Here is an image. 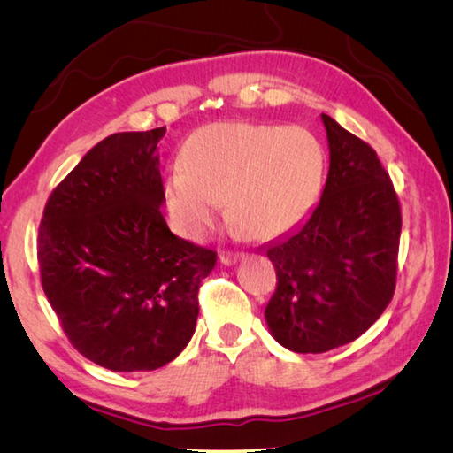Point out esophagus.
<instances>
[{"mask_svg": "<svg viewBox=\"0 0 453 453\" xmlns=\"http://www.w3.org/2000/svg\"><path fill=\"white\" fill-rule=\"evenodd\" d=\"M241 260V255H236V252H220L219 257V263L222 266H233Z\"/></svg>", "mask_w": 453, "mask_h": 453, "instance_id": "34e87169", "label": "esophagus"}]
</instances>
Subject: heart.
<instances>
[{
    "label": "heart",
    "instance_id": "heart-1",
    "mask_svg": "<svg viewBox=\"0 0 453 453\" xmlns=\"http://www.w3.org/2000/svg\"><path fill=\"white\" fill-rule=\"evenodd\" d=\"M180 171L163 182L174 231L198 241L217 220L220 203L249 239L273 241L296 228L320 201L326 149L304 127L211 123L185 141Z\"/></svg>",
    "mask_w": 453,
    "mask_h": 453
}]
</instances>
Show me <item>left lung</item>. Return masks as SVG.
<instances>
[{
    "label": "left lung",
    "instance_id": "obj_1",
    "mask_svg": "<svg viewBox=\"0 0 453 453\" xmlns=\"http://www.w3.org/2000/svg\"><path fill=\"white\" fill-rule=\"evenodd\" d=\"M330 169L320 203L263 249L276 268L265 319L273 338L320 354L362 336L395 287L402 231L398 196L374 149L328 115Z\"/></svg>",
    "mask_w": 453,
    "mask_h": 453
}]
</instances>
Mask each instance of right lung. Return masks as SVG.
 I'll return each instance as SVG.
<instances>
[{
    "mask_svg": "<svg viewBox=\"0 0 453 453\" xmlns=\"http://www.w3.org/2000/svg\"><path fill=\"white\" fill-rule=\"evenodd\" d=\"M166 127L97 142L45 204L37 258L47 300L85 358L113 372L169 364L195 334L198 284L217 252L174 236L161 212Z\"/></svg>",
    "mask_w": 453,
    "mask_h": 453,
    "instance_id": "right-lung-1",
    "label": "right lung"
}]
</instances>
